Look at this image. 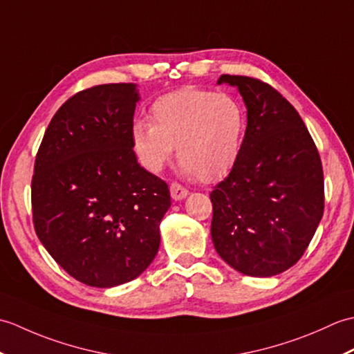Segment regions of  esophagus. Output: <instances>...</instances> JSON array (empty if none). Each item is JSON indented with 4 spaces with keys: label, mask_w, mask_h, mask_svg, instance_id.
Listing matches in <instances>:
<instances>
[{
    "label": "esophagus",
    "mask_w": 354,
    "mask_h": 354,
    "mask_svg": "<svg viewBox=\"0 0 354 354\" xmlns=\"http://www.w3.org/2000/svg\"><path fill=\"white\" fill-rule=\"evenodd\" d=\"M170 194L175 201H181L187 196V194H189V190H187L185 187H183L179 183H171L170 184Z\"/></svg>",
    "instance_id": "1"
}]
</instances>
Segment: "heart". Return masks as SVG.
I'll use <instances>...</instances> for the list:
<instances>
[{
    "label": "heart",
    "instance_id": "heart-1",
    "mask_svg": "<svg viewBox=\"0 0 354 354\" xmlns=\"http://www.w3.org/2000/svg\"><path fill=\"white\" fill-rule=\"evenodd\" d=\"M149 122H135L131 142L149 171L158 173L170 160L173 146L187 175L213 183L231 170L242 149V106L223 93L185 86L150 104Z\"/></svg>",
    "mask_w": 354,
    "mask_h": 354
}]
</instances>
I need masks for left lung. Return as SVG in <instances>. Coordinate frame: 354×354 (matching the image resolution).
Here are the masks:
<instances>
[{"instance_id": "left-lung-1", "label": "left lung", "mask_w": 354, "mask_h": 354, "mask_svg": "<svg viewBox=\"0 0 354 354\" xmlns=\"http://www.w3.org/2000/svg\"><path fill=\"white\" fill-rule=\"evenodd\" d=\"M239 89L246 131L237 161L209 194L217 254L239 272L272 277L303 257L324 213V173L297 109L269 84L222 74Z\"/></svg>"}]
</instances>
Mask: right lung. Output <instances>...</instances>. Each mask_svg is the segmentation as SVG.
I'll return each mask as SVG.
<instances>
[{"label":"right lung","mask_w":354,"mask_h":354,"mask_svg":"<svg viewBox=\"0 0 354 354\" xmlns=\"http://www.w3.org/2000/svg\"><path fill=\"white\" fill-rule=\"evenodd\" d=\"M138 100L132 84L74 94L51 118L36 153V234L59 266L93 288L145 272L170 207L169 185L142 169L132 149Z\"/></svg>","instance_id":"right-lung-1"}]
</instances>
